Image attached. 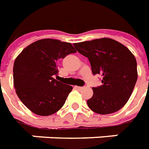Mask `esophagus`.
Listing matches in <instances>:
<instances>
[{"label": "esophagus", "instance_id": "esophagus-1", "mask_svg": "<svg viewBox=\"0 0 149 149\" xmlns=\"http://www.w3.org/2000/svg\"><path fill=\"white\" fill-rule=\"evenodd\" d=\"M74 88H75V89H79V90H81V89H83V87H82V86H75Z\"/></svg>", "mask_w": 149, "mask_h": 149}]
</instances>
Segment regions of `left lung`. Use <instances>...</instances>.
I'll list each match as a JSON object with an SVG mask.
<instances>
[{"mask_svg":"<svg viewBox=\"0 0 149 149\" xmlns=\"http://www.w3.org/2000/svg\"><path fill=\"white\" fill-rule=\"evenodd\" d=\"M89 59L93 74L103 77L100 86L93 87L89 108L100 115L120 110L131 96L137 79V61L129 49L116 40L95 39L73 44Z\"/></svg>","mask_w":149,"mask_h":149,"instance_id":"1","label":"left lung"}]
</instances>
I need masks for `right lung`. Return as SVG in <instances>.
I'll return each instance as SVG.
<instances>
[{
    "label": "right lung",
    "instance_id": "add662e5",
    "mask_svg": "<svg viewBox=\"0 0 149 149\" xmlns=\"http://www.w3.org/2000/svg\"><path fill=\"white\" fill-rule=\"evenodd\" d=\"M74 52L70 43L47 38L28 45L16 57L14 87L20 100L32 112L48 116L63 106L73 88L53 77L58 74V60Z\"/></svg>",
    "mask_w": 149,
    "mask_h": 149
}]
</instances>
